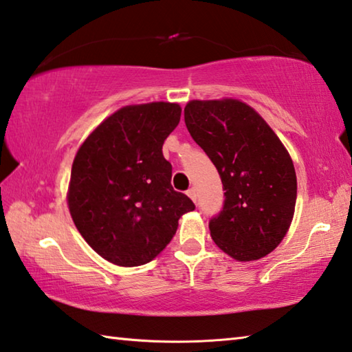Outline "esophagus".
I'll return each instance as SVG.
<instances>
[{
  "label": "esophagus",
  "instance_id": "esophagus-1",
  "mask_svg": "<svg viewBox=\"0 0 352 352\" xmlns=\"http://www.w3.org/2000/svg\"><path fill=\"white\" fill-rule=\"evenodd\" d=\"M186 194H188V197L194 201V204H195V201H197V194H195V189L194 188H190Z\"/></svg>",
  "mask_w": 352,
  "mask_h": 352
}]
</instances>
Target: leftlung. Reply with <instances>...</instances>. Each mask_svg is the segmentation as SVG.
Masks as SVG:
<instances>
[{
	"mask_svg": "<svg viewBox=\"0 0 352 352\" xmlns=\"http://www.w3.org/2000/svg\"><path fill=\"white\" fill-rule=\"evenodd\" d=\"M184 122L225 189L223 210L210 222L212 241L239 262L264 258L295 214L296 174L287 148L253 107L234 98L189 100Z\"/></svg>",
	"mask_w": 352,
	"mask_h": 352,
	"instance_id": "8db88e82",
	"label": "left lung"
}]
</instances>
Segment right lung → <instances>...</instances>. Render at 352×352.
Instances as JSON below:
<instances>
[{"label": "right lung", "instance_id": "1", "mask_svg": "<svg viewBox=\"0 0 352 352\" xmlns=\"http://www.w3.org/2000/svg\"><path fill=\"white\" fill-rule=\"evenodd\" d=\"M180 116L175 102L126 105L77 148L69 214L88 245L111 264L138 267L157 258L178 219L195 208L172 188V166L162 151Z\"/></svg>", "mask_w": 352, "mask_h": 352}]
</instances>
